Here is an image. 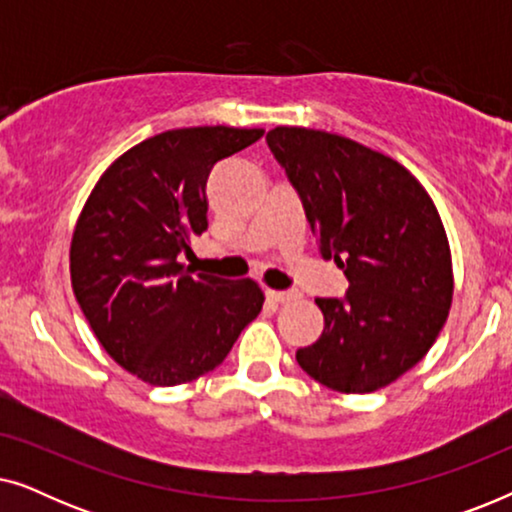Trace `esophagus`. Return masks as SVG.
I'll use <instances>...</instances> for the list:
<instances>
[{
  "label": "esophagus",
  "instance_id": "obj_1",
  "mask_svg": "<svg viewBox=\"0 0 512 512\" xmlns=\"http://www.w3.org/2000/svg\"><path fill=\"white\" fill-rule=\"evenodd\" d=\"M265 296H268L270 303L282 305V303H289V300H296V298H298V293H293V291H275V289H268V291H265Z\"/></svg>",
  "mask_w": 512,
  "mask_h": 512
}]
</instances>
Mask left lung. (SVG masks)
Here are the masks:
<instances>
[{
    "label": "left lung",
    "instance_id": "left-lung-1",
    "mask_svg": "<svg viewBox=\"0 0 512 512\" xmlns=\"http://www.w3.org/2000/svg\"><path fill=\"white\" fill-rule=\"evenodd\" d=\"M303 200L324 258L345 272V298H317L324 333L296 352L307 375L370 394L422 361L450 314V242L426 188L398 160L324 130L265 135Z\"/></svg>",
    "mask_w": 512,
    "mask_h": 512
}]
</instances>
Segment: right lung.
Returning a JSON list of instances; mask_svg holds the SVG:
<instances>
[{
    "label": "right lung",
    "mask_w": 512,
    "mask_h": 512,
    "mask_svg": "<svg viewBox=\"0 0 512 512\" xmlns=\"http://www.w3.org/2000/svg\"><path fill=\"white\" fill-rule=\"evenodd\" d=\"M261 128L160 132L107 167L76 221L69 272L76 303L118 366L153 387L214 370L258 317L254 279L191 275L181 251L207 230V177Z\"/></svg>",
    "instance_id": "right-lung-1"
}]
</instances>
